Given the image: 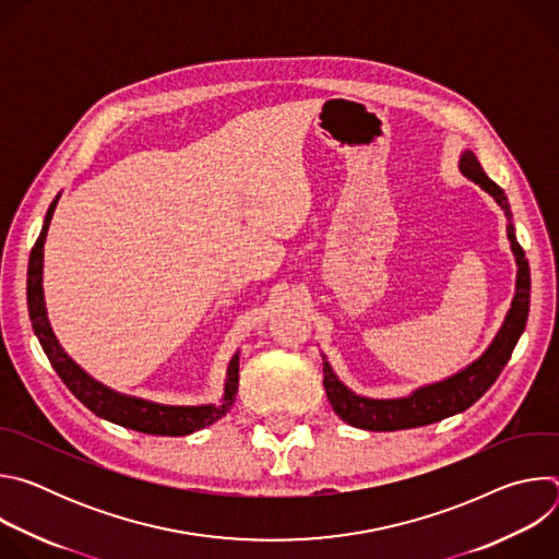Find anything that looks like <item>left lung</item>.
<instances>
[{
    "label": "left lung",
    "mask_w": 559,
    "mask_h": 559,
    "mask_svg": "<svg viewBox=\"0 0 559 559\" xmlns=\"http://www.w3.org/2000/svg\"><path fill=\"white\" fill-rule=\"evenodd\" d=\"M460 173L471 183L480 186L493 201L504 210L509 221L507 236L511 243V252L515 257L518 274H515V296L511 300V309L504 316V323L500 325L498 334L493 336L491 345L477 356L473 362L462 367L460 371L423 384L407 395L401 397H369L352 391L332 369L325 354L323 356V384L328 391V401L334 407L336 416L365 431H397V429H414L425 427L431 423H440L449 416L466 412L475 401L487 393V389L498 380L500 371L509 362L528 318V302H531V270L524 257V250L518 243L515 225L509 199L504 190L487 177L473 150L464 147L460 152Z\"/></svg>",
    "instance_id": "8db88e82"
}]
</instances>
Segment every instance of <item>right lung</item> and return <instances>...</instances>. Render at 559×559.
I'll use <instances>...</instances> for the list:
<instances>
[{"label": "right lung", "instance_id": "1", "mask_svg": "<svg viewBox=\"0 0 559 559\" xmlns=\"http://www.w3.org/2000/svg\"><path fill=\"white\" fill-rule=\"evenodd\" d=\"M61 194L55 197L50 203L41 234L37 238V243L31 252L28 261V281H26V298H28V316L35 330V336L48 356L52 369L57 376L63 380V384L72 391L79 403L86 405L95 416L115 423L119 427L150 433V436H188L199 429L210 427L218 418H223L234 401H236V391H238V360H241V352H236L227 365L225 373V386H223V397L218 405H162V403H152L145 401V397L128 395L121 391H115L106 386L104 382L95 380L88 371L79 367L61 347L57 341L50 321H48V309L44 300V246H46V236L48 227L57 207Z\"/></svg>", "mask_w": 559, "mask_h": 559}]
</instances>
